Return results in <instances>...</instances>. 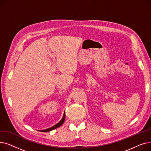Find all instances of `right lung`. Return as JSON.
I'll list each match as a JSON object with an SVG mask.
<instances>
[{"mask_svg": "<svg viewBox=\"0 0 151 151\" xmlns=\"http://www.w3.org/2000/svg\"><path fill=\"white\" fill-rule=\"evenodd\" d=\"M65 119V113H64V114H63V116L62 119H61L58 124L54 125V126L51 127H50V128H49V129H45V130H41V131L43 132H50V131H51V130H54V129H57V128L59 127L60 126H61V125H62V124L63 123V122H64Z\"/></svg>", "mask_w": 151, "mask_h": 151, "instance_id": "right-lung-1", "label": "right lung"}]
</instances>
